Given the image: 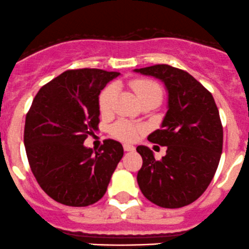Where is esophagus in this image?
I'll return each mask as SVG.
<instances>
[{"label": "esophagus", "mask_w": 249, "mask_h": 249, "mask_svg": "<svg viewBox=\"0 0 249 249\" xmlns=\"http://www.w3.org/2000/svg\"><path fill=\"white\" fill-rule=\"evenodd\" d=\"M124 152H133V150H135V147L132 146V144L124 143Z\"/></svg>", "instance_id": "obj_1"}]
</instances>
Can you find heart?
<instances>
[{
  "label": "heart",
  "instance_id": "b5f03b06",
  "mask_svg": "<svg viewBox=\"0 0 249 249\" xmlns=\"http://www.w3.org/2000/svg\"><path fill=\"white\" fill-rule=\"evenodd\" d=\"M130 88L138 96L139 101H143L152 96L161 97L162 91L158 83L150 80H134L129 83ZM116 95V87L114 85L109 86L102 91L99 99V107L102 114L108 113L111 109L114 99ZM111 134L122 141H134L141 133V128L136 127L127 121H119L111 127Z\"/></svg>",
  "mask_w": 249,
  "mask_h": 249
}]
</instances>
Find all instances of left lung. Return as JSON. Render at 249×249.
<instances>
[{
	"instance_id": "obj_1",
	"label": "left lung",
	"mask_w": 249,
	"mask_h": 249,
	"mask_svg": "<svg viewBox=\"0 0 249 249\" xmlns=\"http://www.w3.org/2000/svg\"><path fill=\"white\" fill-rule=\"evenodd\" d=\"M160 80L167 91V113L160 129L148 135L153 143L166 146V155L155 160L146 146L138 183L150 202L163 208H180L199 199L213 180L222 153L223 130L212 94L191 74L168 64L134 69Z\"/></svg>"
}]
</instances>
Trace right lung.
Segmentation results:
<instances>
[{"label":"right lung","mask_w":249,"mask_h":249,"mask_svg":"<svg viewBox=\"0 0 249 249\" xmlns=\"http://www.w3.org/2000/svg\"><path fill=\"white\" fill-rule=\"evenodd\" d=\"M120 75L102 69L67 71L36 94L24 125L33 174L52 199L86 207L105 195L124 147L106 140L99 150L83 144L100 122L99 95Z\"/></svg>","instance_id":"add662e5"}]
</instances>
